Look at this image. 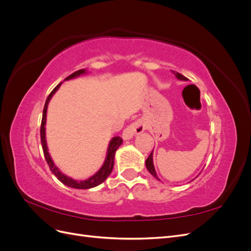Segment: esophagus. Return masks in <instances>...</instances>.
I'll list each match as a JSON object with an SVG mask.
<instances>
[{"label": "esophagus", "mask_w": 251, "mask_h": 251, "mask_svg": "<svg viewBox=\"0 0 251 251\" xmlns=\"http://www.w3.org/2000/svg\"><path fill=\"white\" fill-rule=\"evenodd\" d=\"M144 131V123L142 120H136L135 123L131 124L123 132V139L130 140L133 138L135 134H141Z\"/></svg>", "instance_id": "esophagus-1"}]
</instances>
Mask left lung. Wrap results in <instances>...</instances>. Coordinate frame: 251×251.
Wrapping results in <instances>:
<instances>
[{
    "label": "left lung",
    "mask_w": 251,
    "mask_h": 251,
    "mask_svg": "<svg viewBox=\"0 0 251 251\" xmlns=\"http://www.w3.org/2000/svg\"><path fill=\"white\" fill-rule=\"evenodd\" d=\"M174 74H175V76H176L179 80H184V81H187L188 79L185 77V76H183V75L182 74H180V73H175L174 71H172ZM153 153H154V150L151 151V153L150 154V156L148 157V159L146 160V166H147V169H148V171L153 175V176L157 179V180H159V178H158V176H157V173H156V171H155V166H154V163H153Z\"/></svg>",
    "instance_id": "1"
}]
</instances>
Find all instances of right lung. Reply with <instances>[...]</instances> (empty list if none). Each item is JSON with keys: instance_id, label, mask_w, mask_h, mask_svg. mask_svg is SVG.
Listing matches in <instances>:
<instances>
[{"instance_id": "1", "label": "right lung", "mask_w": 251, "mask_h": 251, "mask_svg": "<svg viewBox=\"0 0 251 251\" xmlns=\"http://www.w3.org/2000/svg\"><path fill=\"white\" fill-rule=\"evenodd\" d=\"M88 71L86 69H81L76 72L72 73L69 76L66 77L65 80H70L73 78H76L81 76V75L87 74ZM64 80V81H65ZM60 85L62 83H58V85L52 90V92L49 94L48 98L46 100V102H45V107L43 111V118H42V125H41V142H42V147H43V151L45 158H46V161L49 165V169L52 172V174L62 182L63 184L72 187V188H77V189H89L95 187L97 185L101 184L102 182L107 179L114 168V158H115V153L118 150V148L123 144V139L120 137H113L110 142L107 149V155H105L104 161L101 165V168L98 170L94 175L89 177L88 179L85 180H75L69 176H67L62 171H60L57 166L55 165L54 161L52 160V158L48 151V146H47V140H46V120H47V109H48V104L51 100L52 96L56 93V91L59 89Z\"/></svg>"}]
</instances>
